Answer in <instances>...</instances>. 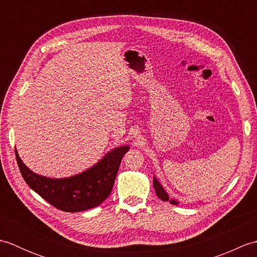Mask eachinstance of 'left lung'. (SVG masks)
I'll return each instance as SVG.
<instances>
[{
	"instance_id": "1",
	"label": "left lung",
	"mask_w": 257,
	"mask_h": 257,
	"mask_svg": "<svg viewBox=\"0 0 257 257\" xmlns=\"http://www.w3.org/2000/svg\"><path fill=\"white\" fill-rule=\"evenodd\" d=\"M154 188H155L156 194L158 195V198L161 199L162 201H169V202H170V203L173 204V205H178V204H179L178 201L172 200V199H169L168 193L166 192L165 189H163V187L160 184V182L158 181L156 177L154 178Z\"/></svg>"
}]
</instances>
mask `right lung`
Masks as SVG:
<instances>
[{"mask_svg":"<svg viewBox=\"0 0 257 257\" xmlns=\"http://www.w3.org/2000/svg\"><path fill=\"white\" fill-rule=\"evenodd\" d=\"M129 146L112 149L95 166L73 177L52 179L27 168L15 150L16 161L27 185L48 203L65 212H80L99 205L110 194L122 157Z\"/></svg>","mask_w":257,"mask_h":257,"instance_id":"1","label":"right lung"}]
</instances>
